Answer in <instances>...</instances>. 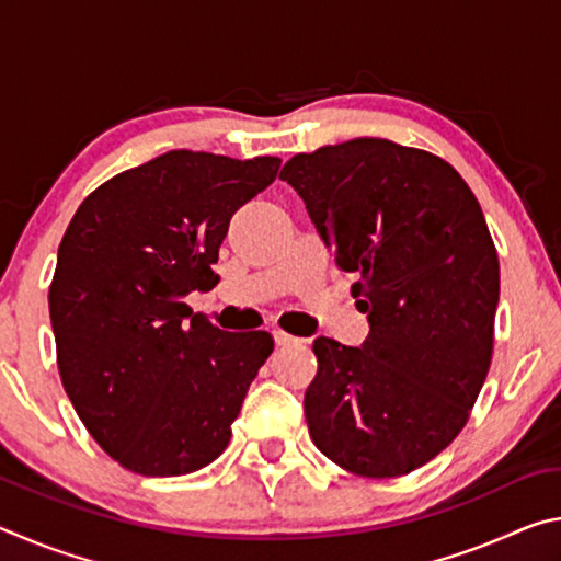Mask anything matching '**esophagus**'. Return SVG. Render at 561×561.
<instances>
[{
	"label": "esophagus",
	"instance_id": "esophagus-1",
	"mask_svg": "<svg viewBox=\"0 0 561 561\" xmlns=\"http://www.w3.org/2000/svg\"><path fill=\"white\" fill-rule=\"evenodd\" d=\"M272 334H274V341H277V346H294V344H299V341H301V339L291 336V334H287V331H282V329H274Z\"/></svg>",
	"mask_w": 561,
	"mask_h": 561
}]
</instances>
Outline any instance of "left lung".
Segmentation results:
<instances>
[{"label":"left lung","instance_id":"1","mask_svg":"<svg viewBox=\"0 0 561 561\" xmlns=\"http://www.w3.org/2000/svg\"><path fill=\"white\" fill-rule=\"evenodd\" d=\"M297 190L344 272L368 339L319 336L304 393L317 448L360 478H398L458 438L490 371L500 262L478 197L421 148L354 138L294 156Z\"/></svg>","mask_w":561,"mask_h":561}]
</instances>
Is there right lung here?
Listing matches in <instances>:
<instances>
[{
	"mask_svg": "<svg viewBox=\"0 0 561 561\" xmlns=\"http://www.w3.org/2000/svg\"><path fill=\"white\" fill-rule=\"evenodd\" d=\"M279 165L170 150L106 180L66 227L49 287L56 364L93 440L130 472H195L230 443L274 339L227 334L183 299L215 287L230 217Z\"/></svg>",
	"mask_w": 561,
	"mask_h": 561,
	"instance_id": "obj_1",
	"label": "right lung"
}]
</instances>
